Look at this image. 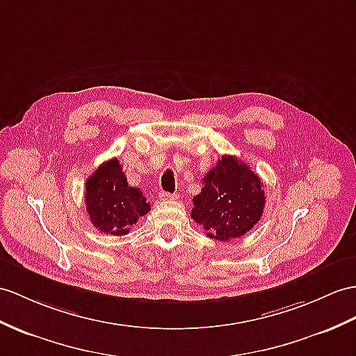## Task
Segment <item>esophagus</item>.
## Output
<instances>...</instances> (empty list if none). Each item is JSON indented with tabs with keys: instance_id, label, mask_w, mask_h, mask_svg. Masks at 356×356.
<instances>
[{
	"instance_id": "obj_1",
	"label": "esophagus",
	"mask_w": 356,
	"mask_h": 356,
	"mask_svg": "<svg viewBox=\"0 0 356 356\" xmlns=\"http://www.w3.org/2000/svg\"><path fill=\"white\" fill-rule=\"evenodd\" d=\"M159 197L161 199V201H173V199H177L178 196L173 195V193H168V192H160Z\"/></svg>"
}]
</instances>
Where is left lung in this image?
Wrapping results in <instances>:
<instances>
[{
  "instance_id": "obj_1",
  "label": "left lung",
  "mask_w": 356,
  "mask_h": 356,
  "mask_svg": "<svg viewBox=\"0 0 356 356\" xmlns=\"http://www.w3.org/2000/svg\"><path fill=\"white\" fill-rule=\"evenodd\" d=\"M202 183L190 216L210 238L227 241L245 236L261 218L266 205L261 179L232 155H223Z\"/></svg>"
}]
</instances>
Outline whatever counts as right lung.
<instances>
[{"mask_svg":"<svg viewBox=\"0 0 356 356\" xmlns=\"http://www.w3.org/2000/svg\"><path fill=\"white\" fill-rule=\"evenodd\" d=\"M84 201L93 227L111 236H125L151 210L142 190L128 186L118 159L102 163L88 178Z\"/></svg>","mask_w":356,"mask_h":356,"instance_id":"right-lung-1","label":"right lung"}]
</instances>
